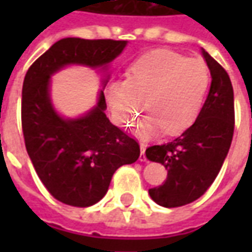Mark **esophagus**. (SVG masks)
<instances>
[{
	"instance_id": "1",
	"label": "esophagus",
	"mask_w": 252,
	"mask_h": 252,
	"mask_svg": "<svg viewBox=\"0 0 252 252\" xmlns=\"http://www.w3.org/2000/svg\"><path fill=\"white\" fill-rule=\"evenodd\" d=\"M144 150H146V146L142 143V144H140V157H139V160H140V162H146V160H147L146 154H144Z\"/></svg>"
}]
</instances>
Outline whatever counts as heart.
<instances>
[{
    "mask_svg": "<svg viewBox=\"0 0 252 252\" xmlns=\"http://www.w3.org/2000/svg\"><path fill=\"white\" fill-rule=\"evenodd\" d=\"M209 86V71L198 59H186L169 50L137 58L128 67V79H112L104 94L113 120L135 124L146 101L148 115L137 128L142 139L185 132L200 113Z\"/></svg>",
    "mask_w": 252,
    "mask_h": 252,
    "instance_id": "1",
    "label": "heart"
}]
</instances>
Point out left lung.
Wrapping results in <instances>:
<instances>
[{
	"mask_svg": "<svg viewBox=\"0 0 252 252\" xmlns=\"http://www.w3.org/2000/svg\"><path fill=\"white\" fill-rule=\"evenodd\" d=\"M212 82L200 115L174 140L146 150L151 162L167 170L163 185L148 190L158 205L177 208L193 202L209 189L225 160L235 128L233 89L227 71L202 50Z\"/></svg>",
	"mask_w": 252,
	"mask_h": 252,
	"instance_id": "8db88e82",
	"label": "left lung"
}]
</instances>
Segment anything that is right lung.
Returning a JSON list of instances; mask_svg holds the SVG:
<instances>
[{
    "label": "right lung",
    "mask_w": 252,
    "mask_h": 252,
    "mask_svg": "<svg viewBox=\"0 0 252 252\" xmlns=\"http://www.w3.org/2000/svg\"><path fill=\"white\" fill-rule=\"evenodd\" d=\"M126 46V40L66 37L52 44L25 74L21 124L27 153L43 185L63 204L85 208L98 202L116 170L136 162L140 148L106 117L104 90L88 113L75 119L59 115L50 94L51 77L71 64L106 72ZM108 79L109 74L102 86Z\"/></svg>",
    "instance_id": "add662e5"
}]
</instances>
